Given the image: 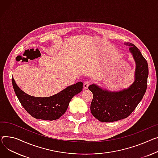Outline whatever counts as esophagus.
<instances>
[{"instance_id":"esophagus-1","label":"esophagus","mask_w":158,"mask_h":158,"mask_svg":"<svg viewBox=\"0 0 158 158\" xmlns=\"http://www.w3.org/2000/svg\"><path fill=\"white\" fill-rule=\"evenodd\" d=\"M89 85H90V82H89V81H86V82H85V83H84V85H83V88L85 89H88Z\"/></svg>"}]
</instances>
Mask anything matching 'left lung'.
<instances>
[{
    "label": "left lung",
    "mask_w": 158,
    "mask_h": 158,
    "mask_svg": "<svg viewBox=\"0 0 158 158\" xmlns=\"http://www.w3.org/2000/svg\"><path fill=\"white\" fill-rule=\"evenodd\" d=\"M124 44L130 47L129 51L135 62L133 82L128 88L114 91L96 84L88 87L93 94L90 107L91 114L101 122L116 121L129 116L142 100L148 86V62L134 44Z\"/></svg>",
    "instance_id": "obj_1"
}]
</instances>
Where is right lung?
<instances>
[{
  "label": "right lung",
  "mask_w": 158,
  "mask_h": 158,
  "mask_svg": "<svg viewBox=\"0 0 158 158\" xmlns=\"http://www.w3.org/2000/svg\"><path fill=\"white\" fill-rule=\"evenodd\" d=\"M12 83L16 97L27 112L35 119L48 121L56 120L64 115L72 98L79 93L83 88V83L78 82L55 95L49 97H35L21 89L13 78Z\"/></svg>",
  "instance_id": "1"
}]
</instances>
